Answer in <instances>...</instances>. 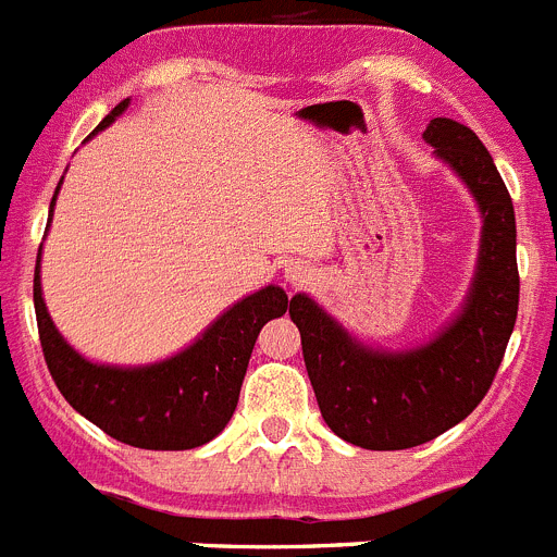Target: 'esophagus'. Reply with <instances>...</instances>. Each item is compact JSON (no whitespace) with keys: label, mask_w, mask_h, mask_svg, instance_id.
I'll return each instance as SVG.
<instances>
[{"label":"esophagus","mask_w":557,"mask_h":557,"mask_svg":"<svg viewBox=\"0 0 557 557\" xmlns=\"http://www.w3.org/2000/svg\"><path fill=\"white\" fill-rule=\"evenodd\" d=\"M307 275H309V270L304 268V264H293V268H287V282H293V284H301Z\"/></svg>","instance_id":"esophagus-1"}]
</instances>
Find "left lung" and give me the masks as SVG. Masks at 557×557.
<instances>
[{
	"instance_id": "obj_1",
	"label": "left lung",
	"mask_w": 557,
	"mask_h": 557,
	"mask_svg": "<svg viewBox=\"0 0 557 557\" xmlns=\"http://www.w3.org/2000/svg\"><path fill=\"white\" fill-rule=\"evenodd\" d=\"M424 139L482 211L476 273L455 321L424 346L393 354L362 346L309 295L289 301L323 421L373 451L421 446L460 424L488 393L519 312L513 200L491 152L471 127L446 116L426 125Z\"/></svg>"
}]
</instances>
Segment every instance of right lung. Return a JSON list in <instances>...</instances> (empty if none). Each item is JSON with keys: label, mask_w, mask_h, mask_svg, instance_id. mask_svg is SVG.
<instances>
[{"label": "right lung", "mask_w": 557, "mask_h": 557, "mask_svg": "<svg viewBox=\"0 0 557 557\" xmlns=\"http://www.w3.org/2000/svg\"><path fill=\"white\" fill-rule=\"evenodd\" d=\"M125 108L127 100H122L97 125V131L111 125ZM55 198L49 203V220ZM38 264H41V248H38ZM38 264L33 278L38 337L58 391L106 435L139 449L184 451L218 437L236 410L256 337L264 323L282 318L289 307L287 293L268 284L225 309L189 348L164 362L139 368L97 366L69 346L49 318Z\"/></svg>", "instance_id": "add662e5"}]
</instances>
